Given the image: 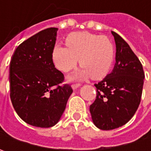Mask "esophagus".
Returning a JSON list of instances; mask_svg holds the SVG:
<instances>
[{
	"instance_id": "1",
	"label": "esophagus",
	"mask_w": 151,
	"mask_h": 151,
	"mask_svg": "<svg viewBox=\"0 0 151 151\" xmlns=\"http://www.w3.org/2000/svg\"><path fill=\"white\" fill-rule=\"evenodd\" d=\"M81 85L80 84V83H76V84H73L72 85V88L75 90V89H77L78 87H80Z\"/></svg>"
}]
</instances>
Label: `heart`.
<instances>
[{"mask_svg":"<svg viewBox=\"0 0 151 151\" xmlns=\"http://www.w3.org/2000/svg\"><path fill=\"white\" fill-rule=\"evenodd\" d=\"M67 46L55 45L52 52L54 64L68 72L80 63L81 68L73 77L99 80L107 76L114 60V46L106 36L88 32H73L65 38Z\"/></svg>","mask_w":151,"mask_h":151,"instance_id":"heart-1","label":"heart"}]
</instances>
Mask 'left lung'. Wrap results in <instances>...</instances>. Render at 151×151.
<instances>
[{
	"label": "left lung",
	"mask_w": 151,
	"mask_h": 151,
	"mask_svg": "<svg viewBox=\"0 0 151 151\" xmlns=\"http://www.w3.org/2000/svg\"><path fill=\"white\" fill-rule=\"evenodd\" d=\"M116 44V63L113 71L94 86L96 96L90 106L94 124L111 130L127 124L134 115L142 96L145 73L129 45L112 31Z\"/></svg>",
	"instance_id": "left-lung-1"
}]
</instances>
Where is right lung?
Here are the masks:
<instances>
[{"instance_id":"add662e5","label":"right lung","mask_w":151,"mask_h":151,"mask_svg":"<svg viewBox=\"0 0 151 151\" xmlns=\"http://www.w3.org/2000/svg\"><path fill=\"white\" fill-rule=\"evenodd\" d=\"M58 28L50 27L27 38L10 62V97L17 115L38 128L55 125L73 92L63 73L55 67L52 52Z\"/></svg>"}]
</instances>
